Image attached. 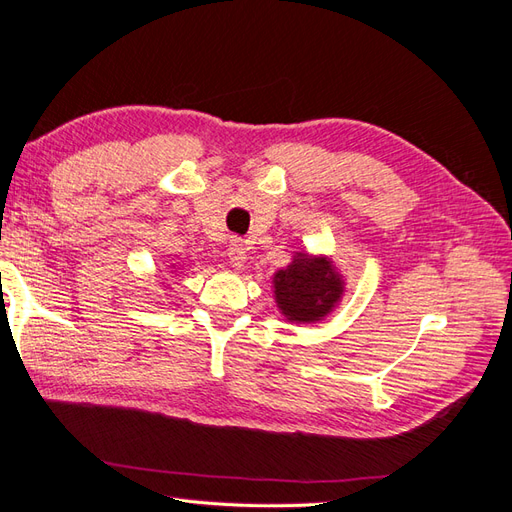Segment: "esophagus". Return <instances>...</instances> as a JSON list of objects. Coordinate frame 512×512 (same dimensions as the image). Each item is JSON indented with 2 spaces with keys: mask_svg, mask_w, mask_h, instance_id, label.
<instances>
[{
  "mask_svg": "<svg viewBox=\"0 0 512 512\" xmlns=\"http://www.w3.org/2000/svg\"><path fill=\"white\" fill-rule=\"evenodd\" d=\"M245 247H243V241L241 239H230V245H228V260L232 267L241 269L245 265Z\"/></svg>",
  "mask_w": 512,
  "mask_h": 512,
  "instance_id": "34e87169",
  "label": "esophagus"
}]
</instances>
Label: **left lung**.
Here are the masks:
<instances>
[{
	"label": "left lung",
	"instance_id": "1",
	"mask_svg": "<svg viewBox=\"0 0 512 512\" xmlns=\"http://www.w3.org/2000/svg\"><path fill=\"white\" fill-rule=\"evenodd\" d=\"M275 299L282 314L294 322H316L327 316L342 297L344 286L327 258L299 254L288 269L277 271Z\"/></svg>",
	"mask_w": 512,
	"mask_h": 512
}]
</instances>
